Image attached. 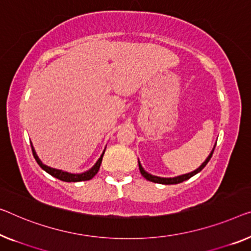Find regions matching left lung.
<instances>
[{"label": "left lung", "instance_id": "left-lung-1", "mask_svg": "<svg viewBox=\"0 0 251 251\" xmlns=\"http://www.w3.org/2000/svg\"><path fill=\"white\" fill-rule=\"evenodd\" d=\"M215 145H216V143H215ZM215 145H214V148H213V150L211 151V153H209V154H208V156L206 158V160H205V161H204L203 163H201V166L198 167L196 170L192 171V173L185 174V175L177 176V177L166 178V177H158V176H154V175L149 174L148 171H145V170H144V168L142 167V164H141V162H140V161H138V168H140V171H141L142 176H143V177H144L145 179H147V180L153 181V182H156V184H162V185H175V184H179V182H182V181L187 180V179L192 178L193 176H195L196 174H198V173H200V171H201V170L204 169V167L206 166L207 162H208L209 160H211V158H212V154H213V152H214Z\"/></svg>", "mask_w": 251, "mask_h": 251}]
</instances>
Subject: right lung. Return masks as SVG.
<instances>
[{"instance_id": "add662e5", "label": "right lung", "mask_w": 251, "mask_h": 251, "mask_svg": "<svg viewBox=\"0 0 251 251\" xmlns=\"http://www.w3.org/2000/svg\"><path fill=\"white\" fill-rule=\"evenodd\" d=\"M31 150H32L33 158H35L37 163L39 164L40 168H42L43 170L46 171V173L50 174V176H53V177L59 179V180L66 181V182L85 181V180H90V179H92L97 175V173H98V171H99L100 164H101V161H102V156L104 154V151H106V149H104L103 152L101 153V155H100V158L98 159V161L95 163V166H93L92 168H90L89 170L84 171V173H81V174H71V173H67V171L55 169V168L48 167V166H46V164H44L42 162V160H40L38 158V155H37V153L35 151V148L32 147V143H31Z\"/></svg>"}]
</instances>
